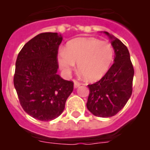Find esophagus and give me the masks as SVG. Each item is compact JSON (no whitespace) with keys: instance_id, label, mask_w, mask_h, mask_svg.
Masks as SVG:
<instances>
[{"instance_id":"esophagus-1","label":"esophagus","mask_w":150,"mask_h":150,"mask_svg":"<svg viewBox=\"0 0 150 150\" xmlns=\"http://www.w3.org/2000/svg\"><path fill=\"white\" fill-rule=\"evenodd\" d=\"M80 83H78L77 81H74V88H78V87L80 86Z\"/></svg>"}]
</instances>
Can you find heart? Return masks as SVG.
<instances>
[{"label": "heart", "instance_id": "b5f03b06", "mask_svg": "<svg viewBox=\"0 0 150 150\" xmlns=\"http://www.w3.org/2000/svg\"><path fill=\"white\" fill-rule=\"evenodd\" d=\"M114 50L110 43L93 38H78L61 50L57 60L65 76H69L77 63L78 70L88 82L101 79L114 60Z\"/></svg>", "mask_w": 150, "mask_h": 150}]
</instances>
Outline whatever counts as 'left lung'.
<instances>
[{
	"label": "left lung",
	"mask_w": 150,
	"mask_h": 150,
	"mask_svg": "<svg viewBox=\"0 0 150 150\" xmlns=\"http://www.w3.org/2000/svg\"><path fill=\"white\" fill-rule=\"evenodd\" d=\"M114 49V63L101 79L88 85L89 95L86 107L98 117H111L120 112L132 94L134 71L128 48L122 41L104 31Z\"/></svg>",
	"instance_id": "8db88e82"
}]
</instances>
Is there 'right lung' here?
I'll use <instances>...</instances> for the list:
<instances>
[{
  "label": "right lung",
  "instance_id": "right-lung-1",
  "mask_svg": "<svg viewBox=\"0 0 150 150\" xmlns=\"http://www.w3.org/2000/svg\"><path fill=\"white\" fill-rule=\"evenodd\" d=\"M62 41L58 33L38 34L25 44L16 62L13 83L21 106L40 121L60 116L74 89L72 81L57 74V55Z\"/></svg>",
  "mask_w": 150,
  "mask_h": 150
}]
</instances>
